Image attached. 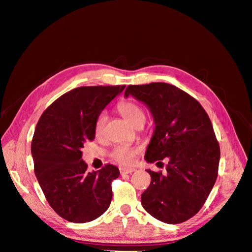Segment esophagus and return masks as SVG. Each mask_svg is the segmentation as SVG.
<instances>
[{"instance_id":"34e87169","label":"esophagus","mask_w":252,"mask_h":252,"mask_svg":"<svg viewBox=\"0 0 252 252\" xmlns=\"http://www.w3.org/2000/svg\"><path fill=\"white\" fill-rule=\"evenodd\" d=\"M134 171V169L133 168H122V169H120V173L122 174V175H124V174H128V173H131V172H133Z\"/></svg>"}]
</instances>
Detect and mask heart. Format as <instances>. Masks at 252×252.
<instances>
[{"label":"heart","instance_id":"1","mask_svg":"<svg viewBox=\"0 0 252 252\" xmlns=\"http://www.w3.org/2000/svg\"><path fill=\"white\" fill-rule=\"evenodd\" d=\"M118 110L122 114L129 124L135 127L140 124H144L145 113L139 105H136L132 101H123L118 105ZM107 121V116L105 113H101L97 117L94 125V132L96 136H101L104 131V127ZM136 150L127 145H119L111 152V157L116 159L118 163L124 166L130 165L133 161V157Z\"/></svg>","mask_w":252,"mask_h":252}]
</instances>
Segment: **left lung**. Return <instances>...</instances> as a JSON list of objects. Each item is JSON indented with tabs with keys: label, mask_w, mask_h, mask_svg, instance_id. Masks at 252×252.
<instances>
[{
	"label": "left lung",
	"mask_w": 252,
	"mask_h": 252,
	"mask_svg": "<svg viewBox=\"0 0 252 252\" xmlns=\"http://www.w3.org/2000/svg\"><path fill=\"white\" fill-rule=\"evenodd\" d=\"M129 95L154 119L146 162L168 158L166 174L147 169L151 182L141 203L161 222H185L201 209L218 177L220 146L211 121L195 98L170 84L129 85L124 96Z\"/></svg>",
	"instance_id": "obj_1"
}]
</instances>
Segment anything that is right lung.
I'll return each instance as SVG.
<instances>
[{
  "label": "right lung",
  "instance_id": "right-lung-1",
  "mask_svg": "<svg viewBox=\"0 0 252 252\" xmlns=\"http://www.w3.org/2000/svg\"><path fill=\"white\" fill-rule=\"evenodd\" d=\"M124 89L125 85L72 89L37 122L32 143L35 177L52 209L69 222H91L109 207L111 182L120 170L108 164L88 172L82 148L94 140L97 117Z\"/></svg>",
  "mask_w": 252,
  "mask_h": 252
}]
</instances>
